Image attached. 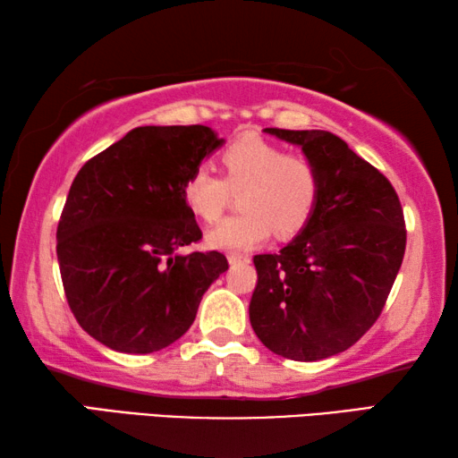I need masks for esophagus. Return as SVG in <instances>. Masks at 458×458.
Returning a JSON list of instances; mask_svg holds the SVG:
<instances>
[{
    "mask_svg": "<svg viewBox=\"0 0 458 458\" xmlns=\"http://www.w3.org/2000/svg\"><path fill=\"white\" fill-rule=\"evenodd\" d=\"M250 256L247 253H229V264L237 266V264H250Z\"/></svg>",
    "mask_w": 458,
    "mask_h": 458,
    "instance_id": "34e87169",
    "label": "esophagus"
}]
</instances>
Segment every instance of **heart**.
<instances>
[{"label":"heart","mask_w":458,"mask_h":458,"mask_svg":"<svg viewBox=\"0 0 458 458\" xmlns=\"http://www.w3.org/2000/svg\"><path fill=\"white\" fill-rule=\"evenodd\" d=\"M223 178L211 168L197 166L182 184L189 211L205 223H215L227 207L229 191H239L237 213L208 233L219 250H250L276 231L292 237L302 231L317 211L320 172L309 156L288 154L264 138L231 141L221 152Z\"/></svg>","instance_id":"1"}]
</instances>
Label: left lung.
I'll return each mask as SVG.
<instances>
[{
  "mask_svg": "<svg viewBox=\"0 0 458 458\" xmlns=\"http://www.w3.org/2000/svg\"><path fill=\"white\" fill-rule=\"evenodd\" d=\"M266 131L317 164L320 197L286 247L253 258L250 320L276 355L318 361L347 351L379 318L406 251V223L392 182L339 136Z\"/></svg>",
  "mask_w": 458,
  "mask_h": 458,
  "instance_id": "1",
  "label": "left lung"
}]
</instances>
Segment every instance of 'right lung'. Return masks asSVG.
Listing matches in <instances>:
<instances>
[{
	"instance_id": "add662e5",
	"label": "right lung",
	"mask_w": 458,
	"mask_h": 458,
	"mask_svg": "<svg viewBox=\"0 0 458 458\" xmlns=\"http://www.w3.org/2000/svg\"><path fill=\"white\" fill-rule=\"evenodd\" d=\"M221 144L207 125H144L74 176L56 229L60 278L105 347L144 355L178 341L229 267L219 251L178 253L202 237L182 184Z\"/></svg>"
}]
</instances>
